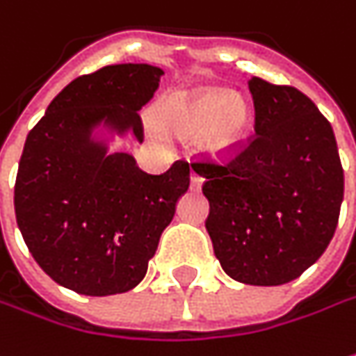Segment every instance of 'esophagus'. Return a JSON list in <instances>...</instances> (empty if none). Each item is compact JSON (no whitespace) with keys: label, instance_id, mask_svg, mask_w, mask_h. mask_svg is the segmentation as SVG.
<instances>
[{"label":"esophagus","instance_id":"esophagus-1","mask_svg":"<svg viewBox=\"0 0 356 356\" xmlns=\"http://www.w3.org/2000/svg\"><path fill=\"white\" fill-rule=\"evenodd\" d=\"M191 187L197 191L202 187V177L197 173V171H193V169H191Z\"/></svg>","mask_w":356,"mask_h":356}]
</instances>
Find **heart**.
Here are the masks:
<instances>
[{
	"label": "heart",
	"instance_id": "heart-1",
	"mask_svg": "<svg viewBox=\"0 0 356 356\" xmlns=\"http://www.w3.org/2000/svg\"><path fill=\"white\" fill-rule=\"evenodd\" d=\"M163 122L179 136H201L202 149L211 155H228L248 140L252 108L236 90L207 88L171 100L163 110Z\"/></svg>",
	"mask_w": 356,
	"mask_h": 356
}]
</instances>
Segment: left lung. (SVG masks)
Instances as JSON below:
<instances>
[{"label":"left lung","mask_w":356,"mask_h":356,"mask_svg":"<svg viewBox=\"0 0 356 356\" xmlns=\"http://www.w3.org/2000/svg\"><path fill=\"white\" fill-rule=\"evenodd\" d=\"M256 136L204 177L207 230L222 270L248 286H282L319 260L335 234L343 167L331 124L291 86L252 76Z\"/></svg>","instance_id":"8db88e82"}]
</instances>
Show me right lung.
<instances>
[{
  "label": "right lung",
  "mask_w": 356,
  "mask_h": 356,
  "mask_svg": "<svg viewBox=\"0 0 356 356\" xmlns=\"http://www.w3.org/2000/svg\"><path fill=\"white\" fill-rule=\"evenodd\" d=\"M163 68L110 65L67 84L29 131L15 179V216L35 262L58 286L114 296L140 284L177 201L189 165L161 175L110 154L114 138L143 141L140 112Z\"/></svg>",
  "instance_id": "1"
}]
</instances>
